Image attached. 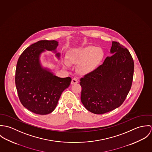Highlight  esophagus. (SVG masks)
Segmentation results:
<instances>
[{
  "mask_svg": "<svg viewBox=\"0 0 152 152\" xmlns=\"http://www.w3.org/2000/svg\"><path fill=\"white\" fill-rule=\"evenodd\" d=\"M78 81L77 78H72V81H71V84L72 85V84H75L78 83Z\"/></svg>",
  "mask_w": 152,
  "mask_h": 152,
  "instance_id": "1",
  "label": "esophagus"
}]
</instances>
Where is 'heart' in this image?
Instances as JSON below:
<instances>
[{"label":"heart","mask_w":152,"mask_h":152,"mask_svg":"<svg viewBox=\"0 0 152 152\" xmlns=\"http://www.w3.org/2000/svg\"><path fill=\"white\" fill-rule=\"evenodd\" d=\"M104 53L101 48L92 45L73 49L69 53V61L78 65V69L83 74H89L94 71L103 59ZM65 66H68L67 62H64Z\"/></svg>","instance_id":"b5f03b06"}]
</instances>
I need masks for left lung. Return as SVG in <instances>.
Listing matches in <instances>:
<instances>
[{
  "label": "left lung",
  "instance_id": "8db88e82",
  "mask_svg": "<svg viewBox=\"0 0 152 152\" xmlns=\"http://www.w3.org/2000/svg\"><path fill=\"white\" fill-rule=\"evenodd\" d=\"M112 55L80 80L81 100L88 110L103 114L120 107L132 84L134 62L129 50L112 42Z\"/></svg>",
  "mask_w": 152,
  "mask_h": 152
}]
</instances>
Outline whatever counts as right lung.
Listing matches in <instances>:
<instances>
[{
    "mask_svg": "<svg viewBox=\"0 0 152 152\" xmlns=\"http://www.w3.org/2000/svg\"><path fill=\"white\" fill-rule=\"evenodd\" d=\"M58 42L40 40L31 44L22 53L17 63L15 84L19 99L24 107L39 115L51 113L62 92L70 85V77L60 78L44 68L40 58L45 50L56 53Z\"/></svg>",
    "mask_w": 152,
    "mask_h": 152,
    "instance_id": "1",
    "label": "right lung"
}]
</instances>
